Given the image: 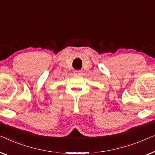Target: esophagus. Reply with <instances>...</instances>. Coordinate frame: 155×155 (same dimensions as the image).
I'll return each instance as SVG.
<instances>
[{
	"label": "esophagus",
	"instance_id": "34e87169",
	"mask_svg": "<svg viewBox=\"0 0 155 155\" xmlns=\"http://www.w3.org/2000/svg\"><path fill=\"white\" fill-rule=\"evenodd\" d=\"M81 74V72L80 71H74V75L76 76H80Z\"/></svg>",
	"mask_w": 155,
	"mask_h": 155
}]
</instances>
